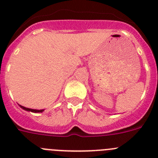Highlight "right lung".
<instances>
[{"label":"right lung","instance_id":"obj_1","mask_svg":"<svg viewBox=\"0 0 158 158\" xmlns=\"http://www.w3.org/2000/svg\"><path fill=\"white\" fill-rule=\"evenodd\" d=\"M20 107L22 108V109L25 110H27V111H31V112H34V113H38V112H43L44 110H33V109H29V108H26L24 107V106H22L20 105Z\"/></svg>","mask_w":158,"mask_h":158}]
</instances>
